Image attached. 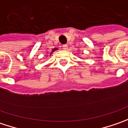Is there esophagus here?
<instances>
[{
    "label": "esophagus",
    "mask_w": 128,
    "mask_h": 128,
    "mask_svg": "<svg viewBox=\"0 0 128 128\" xmlns=\"http://www.w3.org/2000/svg\"><path fill=\"white\" fill-rule=\"evenodd\" d=\"M68 48V46L67 45H63L62 46V49L63 50H66Z\"/></svg>",
    "instance_id": "esophagus-1"
}]
</instances>
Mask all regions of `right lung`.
I'll return each instance as SVG.
<instances>
[{"mask_svg": "<svg viewBox=\"0 0 128 128\" xmlns=\"http://www.w3.org/2000/svg\"><path fill=\"white\" fill-rule=\"evenodd\" d=\"M56 50H58V48H53V49L52 50V52H50V53H49V54H50V55H52L54 52H55V51H56Z\"/></svg>", "mask_w": 128, "mask_h": 128, "instance_id": "obj_1", "label": "right lung"}]
</instances>
